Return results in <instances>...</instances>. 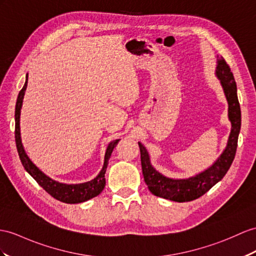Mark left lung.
<instances>
[{
	"label": "left lung",
	"instance_id": "obj_1",
	"mask_svg": "<svg viewBox=\"0 0 256 256\" xmlns=\"http://www.w3.org/2000/svg\"><path fill=\"white\" fill-rule=\"evenodd\" d=\"M217 77L220 79L222 86L225 91L228 101V115L232 122V132H230L225 151L218 158L213 166L208 170L198 174L196 177L189 179H170L160 175L150 163L148 153L146 148L139 142L141 153V166L144 182L152 194L167 198L175 202H189L205 194L212 186H215L224 178L232 166L241 127V110L238 96H236V84L234 74L230 70L225 58H218L217 62Z\"/></svg>",
	"mask_w": 256,
	"mask_h": 256
}]
</instances>
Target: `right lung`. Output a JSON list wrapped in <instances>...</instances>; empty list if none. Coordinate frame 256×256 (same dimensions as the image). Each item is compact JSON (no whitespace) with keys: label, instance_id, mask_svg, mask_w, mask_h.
Instances as JSON below:
<instances>
[{"label":"right lung","instance_id":"obj_1","mask_svg":"<svg viewBox=\"0 0 256 256\" xmlns=\"http://www.w3.org/2000/svg\"><path fill=\"white\" fill-rule=\"evenodd\" d=\"M27 82H28V76L26 79V82H24V86L20 90V94H18L16 108H15V141H16L18 155H20V158L22 160V166L24 167V170L30 174V176L32 177L36 182L48 193L50 196L60 202L68 203V204L81 203L98 196L105 186V172H106V167L108 164L110 154L113 152V150L116 146L118 141H120V139L114 140L113 142L110 143V146H108V150H106V153H105L104 166L102 168V170L100 172L98 175L94 179L91 180V182L79 184H60L58 182H55V180L48 178L32 163V162L29 160L22 144L20 130V108L22 104L24 90L27 88Z\"/></svg>","mask_w":256,"mask_h":256}]
</instances>
